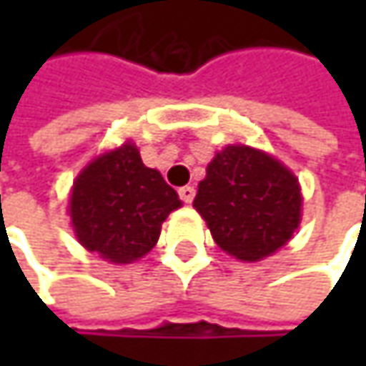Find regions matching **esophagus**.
Here are the masks:
<instances>
[{
    "label": "esophagus",
    "instance_id": "obj_1",
    "mask_svg": "<svg viewBox=\"0 0 366 366\" xmlns=\"http://www.w3.org/2000/svg\"><path fill=\"white\" fill-rule=\"evenodd\" d=\"M179 197H181V202L191 204V202H193V197H195V189H193L191 185H185V187H181V189H179Z\"/></svg>",
    "mask_w": 366,
    "mask_h": 366
}]
</instances>
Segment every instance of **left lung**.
<instances>
[{"label": "left lung", "mask_w": 366, "mask_h": 366, "mask_svg": "<svg viewBox=\"0 0 366 366\" xmlns=\"http://www.w3.org/2000/svg\"><path fill=\"white\" fill-rule=\"evenodd\" d=\"M193 207L224 252L254 262L287 244L297 230L302 189L297 177L271 154L228 144L207 164Z\"/></svg>", "instance_id": "1"}]
</instances>
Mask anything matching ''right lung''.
<instances>
[{
  "label": "right lung",
  "instance_id": "right-lung-1",
  "mask_svg": "<svg viewBox=\"0 0 366 366\" xmlns=\"http://www.w3.org/2000/svg\"><path fill=\"white\" fill-rule=\"evenodd\" d=\"M177 207H181L177 191L157 169L144 167L130 142L89 162L75 179L69 199L79 242L116 264L150 252L162 222Z\"/></svg>",
  "mask_w": 366,
  "mask_h": 366
}]
</instances>
